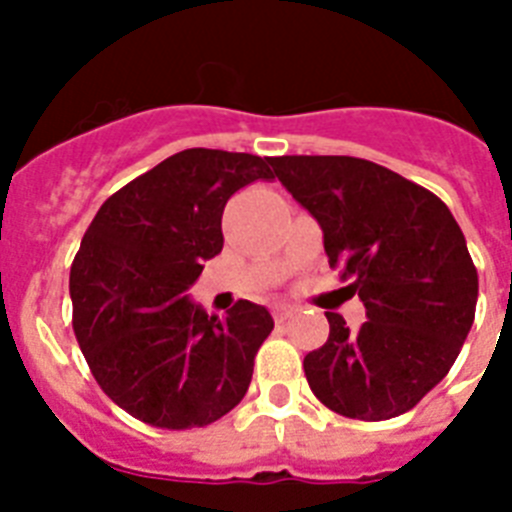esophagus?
Returning a JSON list of instances; mask_svg holds the SVG:
<instances>
[{
  "mask_svg": "<svg viewBox=\"0 0 512 512\" xmlns=\"http://www.w3.org/2000/svg\"><path fill=\"white\" fill-rule=\"evenodd\" d=\"M294 315H296V307H291V304H276V307H273V320L276 322L289 320V317Z\"/></svg>",
  "mask_w": 512,
  "mask_h": 512,
  "instance_id": "obj_1",
  "label": "esophagus"
}]
</instances>
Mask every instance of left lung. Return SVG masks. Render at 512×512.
Returning a JSON list of instances; mask_svg holds the SVG:
<instances>
[{
    "label": "left lung",
    "mask_w": 512,
    "mask_h": 512,
    "mask_svg": "<svg viewBox=\"0 0 512 512\" xmlns=\"http://www.w3.org/2000/svg\"><path fill=\"white\" fill-rule=\"evenodd\" d=\"M270 166L317 218L330 268L367 307L354 333L325 315L328 341L304 356L309 388L349 419L406 414L448 375L474 322L479 276L461 226L440 197L380 163L281 156Z\"/></svg>",
    "instance_id": "left-lung-1"
}]
</instances>
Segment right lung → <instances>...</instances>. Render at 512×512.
<instances>
[{"mask_svg": "<svg viewBox=\"0 0 512 512\" xmlns=\"http://www.w3.org/2000/svg\"><path fill=\"white\" fill-rule=\"evenodd\" d=\"M257 179L270 158L182 150L114 192L80 242L75 338L103 393L150 427H208L247 393L273 317L239 299L218 320L187 291L223 249L229 197Z\"/></svg>", "mask_w": 512, "mask_h": 512, "instance_id": "1", "label": "right lung"}]
</instances>
